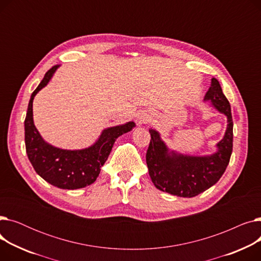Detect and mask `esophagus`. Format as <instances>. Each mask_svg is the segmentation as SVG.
<instances>
[{"label": "esophagus", "mask_w": 261, "mask_h": 261, "mask_svg": "<svg viewBox=\"0 0 261 261\" xmlns=\"http://www.w3.org/2000/svg\"><path fill=\"white\" fill-rule=\"evenodd\" d=\"M139 121H140V123H141V122H144V121H145V117H140V118H139Z\"/></svg>", "instance_id": "obj_1"}]
</instances>
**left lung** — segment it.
Masks as SVG:
<instances>
[{"mask_svg":"<svg viewBox=\"0 0 261 261\" xmlns=\"http://www.w3.org/2000/svg\"><path fill=\"white\" fill-rule=\"evenodd\" d=\"M208 100L227 117L223 139L217 144V152L205 156L184 155L170 151L160 133L149 130L151 140L146 153L149 175L154 186L173 196L193 198L215 185L224 173L232 151V118L230 105L216 78L205 94Z\"/></svg>","mask_w":261,"mask_h":261,"instance_id":"1","label":"left lung"}]
</instances>
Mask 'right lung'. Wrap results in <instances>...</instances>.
Wrapping results in <instances>:
<instances>
[{
	"label": "right lung",
	"mask_w": 261,
	"mask_h": 261,
	"mask_svg": "<svg viewBox=\"0 0 261 261\" xmlns=\"http://www.w3.org/2000/svg\"><path fill=\"white\" fill-rule=\"evenodd\" d=\"M58 67L59 65H54L49 68L31 96L24 121L26 153L36 172L46 182L62 189H78L96 181L116 139L131 131L135 123L129 121L105 129L96 143L86 149L65 150L47 144L34 125L33 101Z\"/></svg>",
	"instance_id": "1"
}]
</instances>
